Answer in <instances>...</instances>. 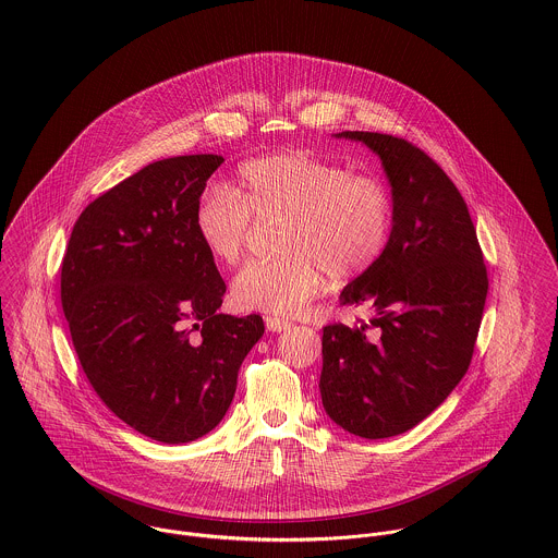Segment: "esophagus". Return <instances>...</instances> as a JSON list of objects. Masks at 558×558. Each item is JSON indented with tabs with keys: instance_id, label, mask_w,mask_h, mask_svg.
Listing matches in <instances>:
<instances>
[{
	"instance_id": "esophagus-1",
	"label": "esophagus",
	"mask_w": 558,
	"mask_h": 558,
	"mask_svg": "<svg viewBox=\"0 0 558 558\" xmlns=\"http://www.w3.org/2000/svg\"><path fill=\"white\" fill-rule=\"evenodd\" d=\"M264 324H266V328H268L270 332H281V330H288V328L292 326L290 319L277 318V316H266Z\"/></svg>"
}]
</instances>
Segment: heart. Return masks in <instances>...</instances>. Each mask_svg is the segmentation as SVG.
I'll return each mask as SVG.
<instances>
[{
	"instance_id": "b5f03b06",
	"label": "heart",
	"mask_w": 558,
	"mask_h": 558,
	"mask_svg": "<svg viewBox=\"0 0 558 558\" xmlns=\"http://www.w3.org/2000/svg\"><path fill=\"white\" fill-rule=\"evenodd\" d=\"M393 195L372 173L288 150L244 160L232 186H208L193 213L195 234L221 264H239L255 221H277L279 255L251 262L232 283L242 310L290 316L332 281L369 272L393 234Z\"/></svg>"
}]
</instances>
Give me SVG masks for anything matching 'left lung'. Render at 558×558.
<instances>
[{"mask_svg":"<svg viewBox=\"0 0 558 558\" xmlns=\"http://www.w3.org/2000/svg\"><path fill=\"white\" fill-rule=\"evenodd\" d=\"M337 137L380 157L396 215L380 262L339 296L374 316L324 326L319 393L337 425L376 440L412 429L469 372L487 270L466 202L436 160L393 135Z\"/></svg>","mask_w":558,"mask_h":558,"instance_id":"obj_1","label":"left lung"}]
</instances>
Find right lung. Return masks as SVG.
Listing matches in <instances>:
<instances>
[{
  "label": "right lung",
  "instance_id": "right-lung-1",
  "mask_svg": "<svg viewBox=\"0 0 558 558\" xmlns=\"http://www.w3.org/2000/svg\"><path fill=\"white\" fill-rule=\"evenodd\" d=\"M219 155L157 160L81 213L62 262V310L81 367L140 434L180 445L226 416L239 369L264 335L226 316V281L193 213Z\"/></svg>",
  "mask_w": 558,
  "mask_h": 558
}]
</instances>
